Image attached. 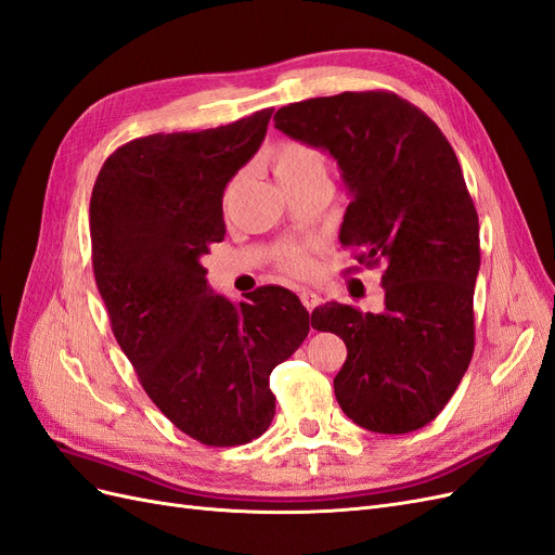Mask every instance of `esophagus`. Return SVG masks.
<instances>
[{"mask_svg":"<svg viewBox=\"0 0 555 555\" xmlns=\"http://www.w3.org/2000/svg\"><path fill=\"white\" fill-rule=\"evenodd\" d=\"M298 298H300V304H304V308H306L308 312H312V310L319 306V296H317L314 292H310V289H300Z\"/></svg>","mask_w":555,"mask_h":555,"instance_id":"esophagus-1","label":"esophagus"}]
</instances>
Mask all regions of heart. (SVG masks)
I'll return each instance as SVG.
<instances>
[{"label": "heart", "mask_w": 555, "mask_h": 555, "mask_svg": "<svg viewBox=\"0 0 555 555\" xmlns=\"http://www.w3.org/2000/svg\"><path fill=\"white\" fill-rule=\"evenodd\" d=\"M271 169L284 190L310 182H328V159L308 141L287 139L275 143L271 150ZM280 266L292 275H304L308 271V259L300 249L287 247L280 251Z\"/></svg>", "instance_id": "heart-1"}]
</instances>
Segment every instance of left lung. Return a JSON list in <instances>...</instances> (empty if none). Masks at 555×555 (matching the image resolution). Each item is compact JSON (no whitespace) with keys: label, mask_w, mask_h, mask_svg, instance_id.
Listing matches in <instances>:
<instances>
[{"label":"left lung","mask_w":555,"mask_h":555,"mask_svg":"<svg viewBox=\"0 0 555 555\" xmlns=\"http://www.w3.org/2000/svg\"><path fill=\"white\" fill-rule=\"evenodd\" d=\"M273 120L338 162L351 194L340 243L384 266V312L335 300L312 310V326L347 345L335 398L373 433L424 428L475 351L479 220L456 153L422 108L384 90L308 99Z\"/></svg>","instance_id":"obj_1"}]
</instances>
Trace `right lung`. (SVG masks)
Instances as JSON below:
<instances>
[{"label":"right lung","instance_id":"right-lung-1","mask_svg":"<svg viewBox=\"0 0 555 555\" xmlns=\"http://www.w3.org/2000/svg\"><path fill=\"white\" fill-rule=\"evenodd\" d=\"M271 115L133 139L104 162L90 198L92 268L115 340L164 416L208 447L266 433L268 379L312 322L278 284L231 304L201 266L224 241L227 182L259 150Z\"/></svg>","mask_w":555,"mask_h":555}]
</instances>
